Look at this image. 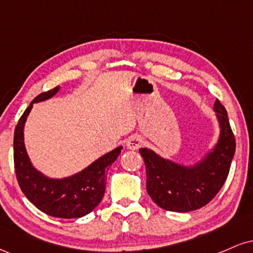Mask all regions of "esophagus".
<instances>
[{
	"instance_id": "34e87169",
	"label": "esophagus",
	"mask_w": 253,
	"mask_h": 253,
	"mask_svg": "<svg viewBox=\"0 0 253 253\" xmlns=\"http://www.w3.org/2000/svg\"><path fill=\"white\" fill-rule=\"evenodd\" d=\"M141 144H143V140L138 135H130L126 141L127 149L129 150H138L141 146Z\"/></svg>"
}]
</instances>
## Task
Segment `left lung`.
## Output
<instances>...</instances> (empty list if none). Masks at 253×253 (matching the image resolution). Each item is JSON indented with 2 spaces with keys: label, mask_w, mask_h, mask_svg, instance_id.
Segmentation results:
<instances>
[{
  "label": "left lung",
  "mask_w": 253,
  "mask_h": 253,
  "mask_svg": "<svg viewBox=\"0 0 253 253\" xmlns=\"http://www.w3.org/2000/svg\"><path fill=\"white\" fill-rule=\"evenodd\" d=\"M214 110L221 128L219 141L195 167H182L149 149L139 150L146 167L147 193L163 210L179 213L199 210L215 197L226 182L236 152V138L227 112L219 100L215 101Z\"/></svg>",
  "instance_id": "8db88e82"
}]
</instances>
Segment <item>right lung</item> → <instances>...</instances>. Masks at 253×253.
Here are the masks:
<instances>
[{
  "mask_svg": "<svg viewBox=\"0 0 253 253\" xmlns=\"http://www.w3.org/2000/svg\"><path fill=\"white\" fill-rule=\"evenodd\" d=\"M59 86L42 92L32 101L19 119L14 132V168L22 193L47 215L75 219L89 214L101 202L106 190V176L123 147L119 146L95 161L86 169L63 179H52L32 167L24 144V125L34 102L47 100Z\"/></svg>",
  "mask_w": 253,
  "mask_h": 253,
  "instance_id": "right-lung-1",
  "label": "right lung"
}]
</instances>
